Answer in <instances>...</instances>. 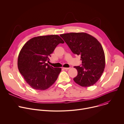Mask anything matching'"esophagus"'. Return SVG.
<instances>
[{
    "mask_svg": "<svg viewBox=\"0 0 124 124\" xmlns=\"http://www.w3.org/2000/svg\"><path fill=\"white\" fill-rule=\"evenodd\" d=\"M64 69H65V70H69V69H70V68H63Z\"/></svg>",
    "mask_w": 124,
    "mask_h": 124,
    "instance_id": "esophagus-1",
    "label": "esophagus"
}]
</instances>
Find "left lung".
<instances>
[{
	"label": "left lung",
	"mask_w": 124,
	"mask_h": 124,
	"mask_svg": "<svg viewBox=\"0 0 124 124\" xmlns=\"http://www.w3.org/2000/svg\"><path fill=\"white\" fill-rule=\"evenodd\" d=\"M60 36L75 54L80 56L82 66L74 67L78 75L75 82L82 87L95 84L102 75L105 65L104 52L101 43L86 33H70Z\"/></svg>",
	"instance_id": "obj_1"
}]
</instances>
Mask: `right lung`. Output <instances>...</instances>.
Segmentation results:
<instances>
[{"mask_svg": "<svg viewBox=\"0 0 124 124\" xmlns=\"http://www.w3.org/2000/svg\"><path fill=\"white\" fill-rule=\"evenodd\" d=\"M64 41L57 35L31 38L21 49L17 67L26 82L32 88L45 90L57 80L61 68H54L46 63L57 46Z\"/></svg>", "mask_w": 124, "mask_h": 124, "instance_id": "obj_1", "label": "right lung"}]
</instances>
